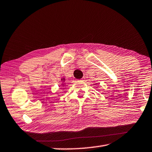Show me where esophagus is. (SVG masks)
<instances>
[{
	"label": "esophagus",
	"mask_w": 152,
	"mask_h": 152,
	"mask_svg": "<svg viewBox=\"0 0 152 152\" xmlns=\"http://www.w3.org/2000/svg\"><path fill=\"white\" fill-rule=\"evenodd\" d=\"M84 80H85V78H84V77H83L81 80H80V81H84Z\"/></svg>",
	"instance_id": "esophagus-1"
}]
</instances>
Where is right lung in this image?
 <instances>
[{"mask_svg":"<svg viewBox=\"0 0 152 152\" xmlns=\"http://www.w3.org/2000/svg\"><path fill=\"white\" fill-rule=\"evenodd\" d=\"M61 80H64V78H63V79H61Z\"/></svg>","mask_w":152,"mask_h":152,"instance_id":"add662e5","label":"right lung"}]
</instances>
